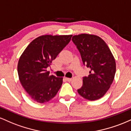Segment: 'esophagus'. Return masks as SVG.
Segmentation results:
<instances>
[{"instance_id": "esophagus-1", "label": "esophagus", "mask_w": 131, "mask_h": 131, "mask_svg": "<svg viewBox=\"0 0 131 131\" xmlns=\"http://www.w3.org/2000/svg\"><path fill=\"white\" fill-rule=\"evenodd\" d=\"M64 79H65V80H66V81H68V82H70V81L72 80V79H71V78H64Z\"/></svg>"}]
</instances>
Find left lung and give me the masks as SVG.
I'll list each match as a JSON object with an SVG mask.
<instances>
[{"instance_id":"8db88e82","label":"left lung","mask_w":131,"mask_h":131,"mask_svg":"<svg viewBox=\"0 0 131 131\" xmlns=\"http://www.w3.org/2000/svg\"><path fill=\"white\" fill-rule=\"evenodd\" d=\"M72 40L79 51L82 62L91 69L83 77V85L78 90L83 98L95 100L102 98L110 88L116 73L113 55L100 37L88 34L74 36Z\"/></svg>"}]
</instances>
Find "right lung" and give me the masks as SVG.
I'll return each mask as SVG.
<instances>
[{"instance_id": "obj_1", "label": "right lung", "mask_w": 131, "mask_h": 131, "mask_svg": "<svg viewBox=\"0 0 131 131\" xmlns=\"http://www.w3.org/2000/svg\"><path fill=\"white\" fill-rule=\"evenodd\" d=\"M72 35H43L34 39L19 58L18 73L22 86L31 99L45 103L60 89L63 78L49 75L47 68L70 42Z\"/></svg>"}]
</instances>
